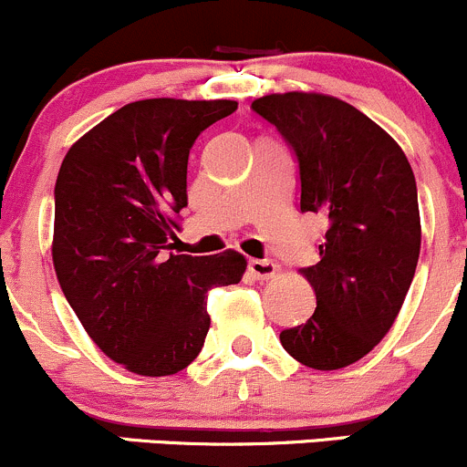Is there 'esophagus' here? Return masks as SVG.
<instances>
[{"label": "esophagus", "instance_id": "1", "mask_svg": "<svg viewBox=\"0 0 467 467\" xmlns=\"http://www.w3.org/2000/svg\"><path fill=\"white\" fill-rule=\"evenodd\" d=\"M248 273L253 275L254 279H271L275 273H277V266L268 259H250L248 262Z\"/></svg>", "mask_w": 467, "mask_h": 467}]
</instances>
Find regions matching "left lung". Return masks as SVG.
Wrapping results in <instances>:
<instances>
[{"instance_id":"8db88e82","label":"left lung","mask_w":467,"mask_h":467,"mask_svg":"<svg viewBox=\"0 0 467 467\" xmlns=\"http://www.w3.org/2000/svg\"><path fill=\"white\" fill-rule=\"evenodd\" d=\"M253 111L296 150L299 210L328 223L320 262L302 271L316 291V313L279 340L311 369H342L389 333L414 279L420 253L414 171L380 125L336 96L268 93Z\"/></svg>"}]
</instances>
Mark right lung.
Wrapping results in <instances>:
<instances>
[{"label":"right lung","mask_w":467,"mask_h":467,"mask_svg":"<svg viewBox=\"0 0 467 467\" xmlns=\"http://www.w3.org/2000/svg\"><path fill=\"white\" fill-rule=\"evenodd\" d=\"M234 109V100L130 102L62 161L53 268L87 336L131 374L183 371L208 336V291L246 273V257L233 248L210 257L170 253L188 205L190 147Z\"/></svg>","instance_id":"1"}]
</instances>
